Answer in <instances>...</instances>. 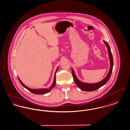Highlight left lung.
<instances>
[{
  "mask_svg": "<svg viewBox=\"0 0 130 130\" xmlns=\"http://www.w3.org/2000/svg\"><path fill=\"white\" fill-rule=\"evenodd\" d=\"M103 42H104V43L105 44V45L106 46L107 49H108V55L109 56V59H110V70L108 72V74L102 80L100 81L99 82L95 83H87L83 82L77 79V78L76 77L75 74H74L73 69L72 68L71 69L74 83L77 85V86L83 91H86V92H91V91H95V90L99 89L101 87L103 86V85H105V84L108 82V81L109 80V79L111 75L112 70V68H113V65L112 56L111 54V49L109 46V45L105 41H103Z\"/></svg>",
  "mask_w": 130,
  "mask_h": 130,
  "instance_id": "8db88e82",
  "label": "left lung"
}]
</instances>
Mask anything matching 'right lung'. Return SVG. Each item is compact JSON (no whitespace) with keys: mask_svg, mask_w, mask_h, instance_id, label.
<instances>
[{"mask_svg":"<svg viewBox=\"0 0 130 130\" xmlns=\"http://www.w3.org/2000/svg\"><path fill=\"white\" fill-rule=\"evenodd\" d=\"M59 68V67H58L56 69V72H55V75H54V81H53V84H52L51 86L48 89H31V88H28V87L25 86V85L21 82V81L19 79V82H20L21 84L24 87V88H25L26 89H27L28 90H29L30 92L31 93H35V94H45V93H48L56 85V74L58 69Z\"/></svg>","mask_w":130,"mask_h":130,"instance_id":"add662e5","label":"right lung"}]
</instances>
